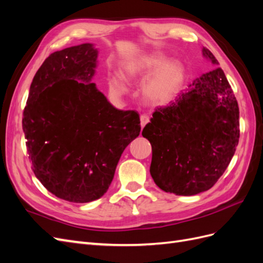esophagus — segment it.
<instances>
[{
    "label": "esophagus",
    "mask_w": 263,
    "mask_h": 263,
    "mask_svg": "<svg viewBox=\"0 0 263 263\" xmlns=\"http://www.w3.org/2000/svg\"><path fill=\"white\" fill-rule=\"evenodd\" d=\"M149 123V117L147 115H141L140 116V125L141 127H145L146 124Z\"/></svg>",
    "instance_id": "obj_1"
}]
</instances>
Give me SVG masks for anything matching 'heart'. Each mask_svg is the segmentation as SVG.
Instances as JSON below:
<instances>
[{"instance_id": "heart-1", "label": "heart", "mask_w": 263, "mask_h": 263, "mask_svg": "<svg viewBox=\"0 0 263 263\" xmlns=\"http://www.w3.org/2000/svg\"><path fill=\"white\" fill-rule=\"evenodd\" d=\"M159 63L158 60H150L142 66L129 68V76H136L144 72L145 69H151ZM184 79V71L179 62L168 61L159 67L142 85V97L151 104H163L174 98ZM109 91L116 97H121L126 92L123 81L118 77H112L108 81Z\"/></svg>"}]
</instances>
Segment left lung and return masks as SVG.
<instances>
[{"label": "left lung", "instance_id": "8db88e82", "mask_svg": "<svg viewBox=\"0 0 263 263\" xmlns=\"http://www.w3.org/2000/svg\"><path fill=\"white\" fill-rule=\"evenodd\" d=\"M215 66L217 59L203 48ZM142 129L153 148L150 174L164 192L195 195L222 176L239 141V107L220 68L196 79Z\"/></svg>", "mask_w": 263, "mask_h": 263}]
</instances>
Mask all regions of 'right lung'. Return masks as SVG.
<instances>
[{"mask_svg":"<svg viewBox=\"0 0 263 263\" xmlns=\"http://www.w3.org/2000/svg\"><path fill=\"white\" fill-rule=\"evenodd\" d=\"M97 58L92 44L51 53L33 79L23 113L36 178L72 203L106 193L123 151L141 128L137 112L115 108L91 82Z\"/></svg>","mask_w":263,"mask_h":263,"instance_id":"add662e5","label":"right lung"}]
</instances>
